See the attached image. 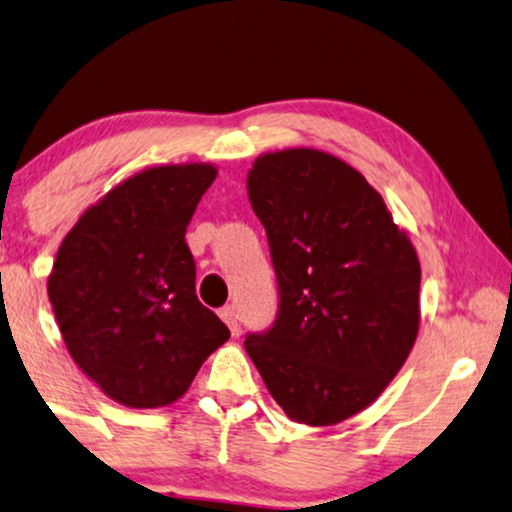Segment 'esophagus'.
Returning <instances> with one entry per match:
<instances>
[{"instance_id":"esophagus-1","label":"esophagus","mask_w":512,"mask_h":512,"mask_svg":"<svg viewBox=\"0 0 512 512\" xmlns=\"http://www.w3.org/2000/svg\"><path fill=\"white\" fill-rule=\"evenodd\" d=\"M220 318L227 323V327L231 330V335H238V316H236V309L231 304L222 306L220 309Z\"/></svg>"}]
</instances>
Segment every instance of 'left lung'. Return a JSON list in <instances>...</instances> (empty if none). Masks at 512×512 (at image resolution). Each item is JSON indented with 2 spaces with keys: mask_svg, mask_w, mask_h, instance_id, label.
Listing matches in <instances>:
<instances>
[{
  "mask_svg": "<svg viewBox=\"0 0 512 512\" xmlns=\"http://www.w3.org/2000/svg\"><path fill=\"white\" fill-rule=\"evenodd\" d=\"M278 283L245 351L292 421L332 426L379 398L419 332L421 267L367 180L318 149L264 154L248 173Z\"/></svg>",
  "mask_w": 512,
  "mask_h": 512,
  "instance_id": "1",
  "label": "left lung"
}]
</instances>
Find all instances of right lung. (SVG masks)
Returning a JSON list of instances; mask_svg holds the SVG:
<instances>
[{
  "label": "right lung",
  "instance_id": "1",
  "mask_svg": "<svg viewBox=\"0 0 512 512\" xmlns=\"http://www.w3.org/2000/svg\"><path fill=\"white\" fill-rule=\"evenodd\" d=\"M217 170H142L79 217L60 245L49 299L81 370L126 407L175 403L229 327L196 297L187 224Z\"/></svg>",
  "mask_w": 512,
  "mask_h": 512
}]
</instances>
